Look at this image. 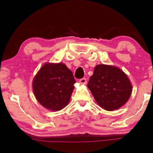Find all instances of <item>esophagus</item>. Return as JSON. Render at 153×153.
I'll list each match as a JSON object with an SVG mask.
<instances>
[{
    "instance_id": "obj_1",
    "label": "esophagus",
    "mask_w": 153,
    "mask_h": 153,
    "mask_svg": "<svg viewBox=\"0 0 153 153\" xmlns=\"http://www.w3.org/2000/svg\"><path fill=\"white\" fill-rule=\"evenodd\" d=\"M79 82L81 84H82V85H85V84H86V83H87V80H86V79L83 78V79H81L80 80H79Z\"/></svg>"
}]
</instances>
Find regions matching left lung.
<instances>
[{
	"label": "left lung",
	"instance_id": "obj_1",
	"mask_svg": "<svg viewBox=\"0 0 153 153\" xmlns=\"http://www.w3.org/2000/svg\"><path fill=\"white\" fill-rule=\"evenodd\" d=\"M95 101L102 108L114 111L129 99L132 86L125 73L115 66L97 65L88 83Z\"/></svg>",
	"mask_w": 153,
	"mask_h": 153
}]
</instances>
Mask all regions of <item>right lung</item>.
Returning <instances> with one entry per match:
<instances>
[{
	"mask_svg": "<svg viewBox=\"0 0 153 153\" xmlns=\"http://www.w3.org/2000/svg\"><path fill=\"white\" fill-rule=\"evenodd\" d=\"M75 83L73 73L64 63L46 62L33 79V93L42 106L58 111L68 104Z\"/></svg>",
	"mask_w": 153,
	"mask_h": 153,
	"instance_id": "1",
	"label": "right lung"
}]
</instances>
